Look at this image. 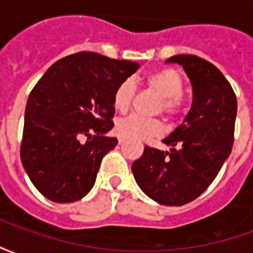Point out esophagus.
<instances>
[{
    "label": "esophagus",
    "instance_id": "esophagus-1",
    "mask_svg": "<svg viewBox=\"0 0 253 253\" xmlns=\"http://www.w3.org/2000/svg\"><path fill=\"white\" fill-rule=\"evenodd\" d=\"M118 142H119V145H123V143H125V138L119 137V139H118Z\"/></svg>",
    "mask_w": 253,
    "mask_h": 253
}]
</instances>
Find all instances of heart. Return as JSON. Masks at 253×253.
Listing matches in <instances>:
<instances>
[{
	"label": "heart",
	"mask_w": 253,
	"mask_h": 253,
	"mask_svg": "<svg viewBox=\"0 0 253 253\" xmlns=\"http://www.w3.org/2000/svg\"><path fill=\"white\" fill-rule=\"evenodd\" d=\"M146 85L150 90L159 94V111H161L167 118L180 114L183 108V88L184 81L181 74L175 69L165 67L161 70L149 74L146 77ZM135 85L131 80H125L116 86L112 97L114 108L119 112H126L134 99ZM116 132L123 138L142 141L157 137L161 132V126L154 119H145L138 115H128L116 123Z\"/></svg>",
	"instance_id": "1"
}]
</instances>
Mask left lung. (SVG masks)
I'll return each instance as SVG.
<instances>
[{
    "mask_svg": "<svg viewBox=\"0 0 253 253\" xmlns=\"http://www.w3.org/2000/svg\"><path fill=\"white\" fill-rule=\"evenodd\" d=\"M192 85V105L184 122L163 141L170 152L145 146L132 163L141 190L165 206H183L202 195L232 152L237 99L219 69L192 54L170 57Z\"/></svg>",
    "mask_w": 253,
    "mask_h": 253,
    "instance_id": "8db88e82",
    "label": "left lung"
}]
</instances>
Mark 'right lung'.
<instances>
[{
  "label": "right lung",
  "mask_w": 253,
  "mask_h": 253,
  "mask_svg": "<svg viewBox=\"0 0 253 253\" xmlns=\"http://www.w3.org/2000/svg\"><path fill=\"white\" fill-rule=\"evenodd\" d=\"M137 62L81 51L48 67L25 107L20 157L42 195L57 203L81 199L92 190L101 160L118 139L114 92L137 72Z\"/></svg>",
  "instance_id": "obj_1"
}]
</instances>
